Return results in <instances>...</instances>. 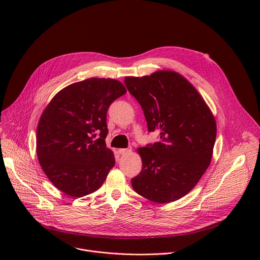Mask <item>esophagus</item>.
I'll use <instances>...</instances> for the list:
<instances>
[{
	"instance_id": "obj_1",
	"label": "esophagus",
	"mask_w": 260,
	"mask_h": 260,
	"mask_svg": "<svg viewBox=\"0 0 260 260\" xmlns=\"http://www.w3.org/2000/svg\"><path fill=\"white\" fill-rule=\"evenodd\" d=\"M132 151V147H127V148H121V149L118 150V152L120 154H126V153H129Z\"/></svg>"
}]
</instances>
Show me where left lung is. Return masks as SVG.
Listing matches in <instances>:
<instances>
[{
	"mask_svg": "<svg viewBox=\"0 0 260 260\" xmlns=\"http://www.w3.org/2000/svg\"><path fill=\"white\" fill-rule=\"evenodd\" d=\"M124 83L144 111L148 131L159 133L158 142L139 148L143 166L132 186L149 201L175 202L196 186L211 162L215 118L193 85L176 72L125 77Z\"/></svg>",
	"mask_w": 260,
	"mask_h": 260,
	"instance_id": "8db88e82",
	"label": "left lung"
}]
</instances>
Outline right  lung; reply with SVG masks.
<instances>
[{"label": "right lung", "mask_w": 260, "mask_h": 260, "mask_svg": "<svg viewBox=\"0 0 260 260\" xmlns=\"http://www.w3.org/2000/svg\"><path fill=\"white\" fill-rule=\"evenodd\" d=\"M126 92L114 79L89 78L57 92L37 127V155L54 186L81 198L98 190L115 165L106 146L107 111Z\"/></svg>", "instance_id": "obj_1"}]
</instances>
